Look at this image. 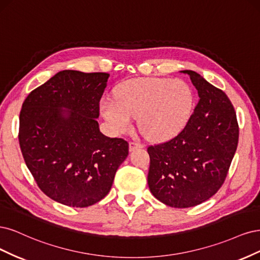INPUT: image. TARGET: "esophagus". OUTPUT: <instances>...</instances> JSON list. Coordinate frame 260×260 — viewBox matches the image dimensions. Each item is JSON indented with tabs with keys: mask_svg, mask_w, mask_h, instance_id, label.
<instances>
[{
	"mask_svg": "<svg viewBox=\"0 0 260 260\" xmlns=\"http://www.w3.org/2000/svg\"><path fill=\"white\" fill-rule=\"evenodd\" d=\"M144 146H142L141 144H139V142H135V141H131L129 142V151H134V150L136 149H139V148H142Z\"/></svg>",
	"mask_w": 260,
	"mask_h": 260,
	"instance_id": "obj_1",
	"label": "esophagus"
}]
</instances>
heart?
Masks as SVG:
<instances>
[{"label":"heart","mask_w":260,"mask_h":260,"mask_svg":"<svg viewBox=\"0 0 260 260\" xmlns=\"http://www.w3.org/2000/svg\"><path fill=\"white\" fill-rule=\"evenodd\" d=\"M194 93L187 82L138 78L118 86L114 99H103L100 111L115 134L127 132L133 119L149 140L171 139L186 127L194 109Z\"/></svg>","instance_id":"obj_1"}]
</instances>
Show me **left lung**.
I'll list each match as a JSON object with an SVG mask.
<instances>
[{
	"label": "left lung",
	"instance_id": "obj_1",
	"mask_svg": "<svg viewBox=\"0 0 260 260\" xmlns=\"http://www.w3.org/2000/svg\"><path fill=\"white\" fill-rule=\"evenodd\" d=\"M180 72L190 77L199 103L177 136L148 148V185L165 205L187 208L203 203L222 186L237 151L239 125L222 90L194 71Z\"/></svg>",
	"mask_w": 260,
	"mask_h": 260
}]
</instances>
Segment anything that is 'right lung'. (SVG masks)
I'll return each instance as SVG.
<instances>
[{"instance_id":"1","label":"right lung","mask_w":260,"mask_h":260,"mask_svg":"<svg viewBox=\"0 0 260 260\" xmlns=\"http://www.w3.org/2000/svg\"><path fill=\"white\" fill-rule=\"evenodd\" d=\"M109 73L63 70L32 90L19 115V145L39 188L58 203L87 207L110 191L128 144L99 131Z\"/></svg>"}]
</instances>
